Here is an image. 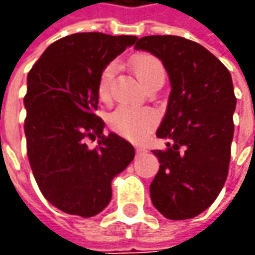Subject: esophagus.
<instances>
[{
    "mask_svg": "<svg viewBox=\"0 0 255 255\" xmlns=\"http://www.w3.org/2000/svg\"><path fill=\"white\" fill-rule=\"evenodd\" d=\"M144 151H146L144 147H136V153H144Z\"/></svg>",
    "mask_w": 255,
    "mask_h": 255,
    "instance_id": "obj_1",
    "label": "esophagus"
}]
</instances>
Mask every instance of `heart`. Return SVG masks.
<instances>
[{
	"label": "heart",
	"mask_w": 255,
	"mask_h": 255,
	"mask_svg": "<svg viewBox=\"0 0 255 255\" xmlns=\"http://www.w3.org/2000/svg\"><path fill=\"white\" fill-rule=\"evenodd\" d=\"M135 76L146 89L158 83H164L166 71L160 58L151 53H139L129 61ZM116 67L111 63L105 65L98 76V97L101 101L111 100L112 82L115 78ZM157 122V115L150 108L119 106L109 116V126L113 131L131 140H142Z\"/></svg>",
	"instance_id": "b5f03b06"
}]
</instances>
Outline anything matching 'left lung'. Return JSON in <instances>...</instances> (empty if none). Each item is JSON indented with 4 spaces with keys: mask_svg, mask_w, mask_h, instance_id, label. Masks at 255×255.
<instances>
[{
    "mask_svg": "<svg viewBox=\"0 0 255 255\" xmlns=\"http://www.w3.org/2000/svg\"><path fill=\"white\" fill-rule=\"evenodd\" d=\"M135 49L160 58L172 86L157 129L165 146L153 150L160 169L150 184L151 202L166 219H192L214 202L228 176L236 106L231 73L182 36H143Z\"/></svg>",
    "mask_w": 255,
    "mask_h": 255,
    "instance_id": "8db88e82",
    "label": "left lung"
}]
</instances>
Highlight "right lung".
Masks as SVG:
<instances>
[{
	"instance_id": "obj_1",
	"label": "right lung",
	"mask_w": 255,
	"mask_h": 255,
	"mask_svg": "<svg viewBox=\"0 0 255 255\" xmlns=\"http://www.w3.org/2000/svg\"><path fill=\"white\" fill-rule=\"evenodd\" d=\"M136 36L78 32L47 47L27 76L24 132L36 184L53 206L93 217L111 202L112 180L128 166L135 149L104 135L98 108L102 68L136 42ZM99 139L90 149L85 142Z\"/></svg>"
}]
</instances>
